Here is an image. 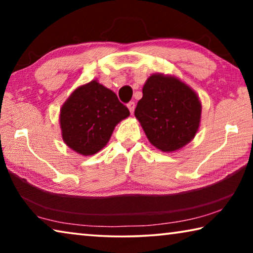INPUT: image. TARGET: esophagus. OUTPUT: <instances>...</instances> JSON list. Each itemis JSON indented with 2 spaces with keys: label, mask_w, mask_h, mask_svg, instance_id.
<instances>
[{
  "label": "esophagus",
  "mask_w": 253,
  "mask_h": 253,
  "mask_svg": "<svg viewBox=\"0 0 253 253\" xmlns=\"http://www.w3.org/2000/svg\"><path fill=\"white\" fill-rule=\"evenodd\" d=\"M127 107H128V109H129L130 114L134 113V110H135V102H134V101H129V102H128Z\"/></svg>",
  "instance_id": "34e87169"
}]
</instances>
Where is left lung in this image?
<instances>
[{"instance_id": "left-lung-1", "label": "left lung", "mask_w": 253, "mask_h": 253, "mask_svg": "<svg viewBox=\"0 0 253 253\" xmlns=\"http://www.w3.org/2000/svg\"><path fill=\"white\" fill-rule=\"evenodd\" d=\"M202 106L196 92L176 77L154 74L143 87L135 117L153 146L174 152L194 138Z\"/></svg>"}]
</instances>
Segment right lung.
<instances>
[{"label":"right lung","instance_id":"add662e5","mask_svg":"<svg viewBox=\"0 0 253 253\" xmlns=\"http://www.w3.org/2000/svg\"><path fill=\"white\" fill-rule=\"evenodd\" d=\"M129 110L116 93L97 80L80 85L60 109L63 142L84 156L93 155L109 142L117 124Z\"/></svg>","mask_w":253,"mask_h":253}]
</instances>
